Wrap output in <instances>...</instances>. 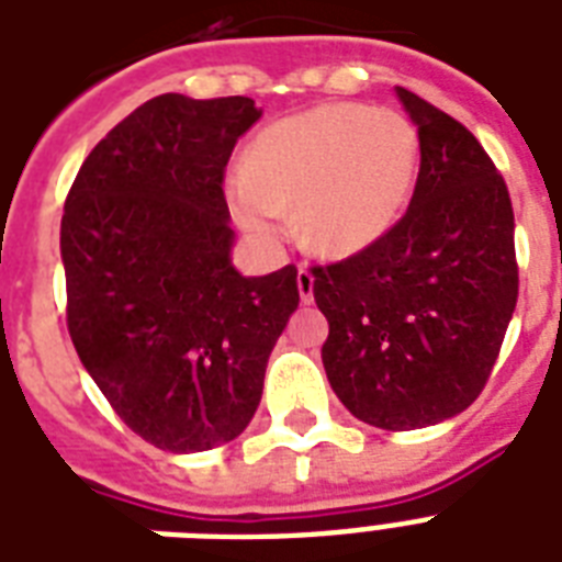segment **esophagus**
<instances>
[{"instance_id":"34e87169","label":"esophagus","mask_w":562,"mask_h":562,"mask_svg":"<svg viewBox=\"0 0 562 562\" xmlns=\"http://www.w3.org/2000/svg\"><path fill=\"white\" fill-rule=\"evenodd\" d=\"M297 289L303 303H312V300H315V277H312V271L303 268V265H300V271H297Z\"/></svg>"}]
</instances>
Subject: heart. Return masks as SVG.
I'll return each mask as SVG.
<instances>
[{"instance_id":"heart-1","label":"heart","mask_w":562,"mask_h":562,"mask_svg":"<svg viewBox=\"0 0 562 562\" xmlns=\"http://www.w3.org/2000/svg\"><path fill=\"white\" fill-rule=\"evenodd\" d=\"M419 139L408 119L368 104H324L256 136L233 187L238 224L259 241L300 233L321 254H356L387 233L417 183Z\"/></svg>"}]
</instances>
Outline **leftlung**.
<instances>
[{"label": "left lung", "instance_id": "left-lung-1", "mask_svg": "<svg viewBox=\"0 0 562 562\" xmlns=\"http://www.w3.org/2000/svg\"><path fill=\"white\" fill-rule=\"evenodd\" d=\"M419 134L417 187L379 241L312 265L329 321L324 368L338 400L387 431L435 426L484 391L519 297L505 178L467 127L405 87Z\"/></svg>", "mask_w": 562, "mask_h": 562}]
</instances>
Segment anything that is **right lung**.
Segmentation results:
<instances>
[{
    "instance_id": "1",
    "label": "right lung",
    "mask_w": 562,
    "mask_h": 562,
    "mask_svg": "<svg viewBox=\"0 0 562 562\" xmlns=\"http://www.w3.org/2000/svg\"><path fill=\"white\" fill-rule=\"evenodd\" d=\"M259 116L245 95H157L92 148L66 194L69 338L125 426L162 452L245 431L300 303L294 265L268 277L229 265L224 171Z\"/></svg>"
}]
</instances>
